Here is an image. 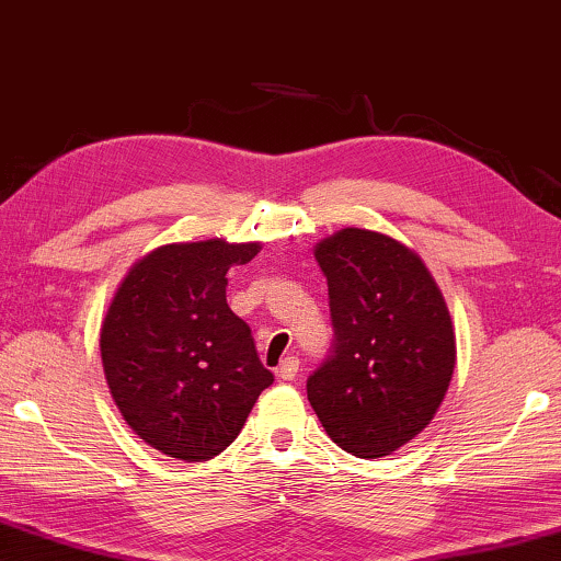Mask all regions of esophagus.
Segmentation results:
<instances>
[{
    "instance_id": "obj_1",
    "label": "esophagus",
    "mask_w": 561,
    "mask_h": 561,
    "mask_svg": "<svg viewBox=\"0 0 561 561\" xmlns=\"http://www.w3.org/2000/svg\"><path fill=\"white\" fill-rule=\"evenodd\" d=\"M298 367H300L298 357L288 355V357H283L280 365H278V370H275V373H278V378H280V380L290 382V380H296V375H298Z\"/></svg>"
}]
</instances>
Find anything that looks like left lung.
<instances>
[{"mask_svg":"<svg viewBox=\"0 0 561 561\" xmlns=\"http://www.w3.org/2000/svg\"><path fill=\"white\" fill-rule=\"evenodd\" d=\"M335 341L308 400L337 447L363 460L408 445L443 405L455 328L427 265L394 238L343 228L316 245Z\"/></svg>","mask_w":561,"mask_h":561,"instance_id":"1","label":"left lung"}]
</instances>
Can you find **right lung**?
I'll return each mask as SVG.
<instances>
[{
    "label": "right lung",
    "mask_w": 561,
    "mask_h": 561,
    "mask_svg": "<svg viewBox=\"0 0 561 561\" xmlns=\"http://www.w3.org/2000/svg\"><path fill=\"white\" fill-rule=\"evenodd\" d=\"M261 243L161 245L131 265L101 323V363L126 425L146 445L206 462L233 443L273 385L251 328L226 302V273Z\"/></svg>",
    "instance_id": "right-lung-1"
}]
</instances>
